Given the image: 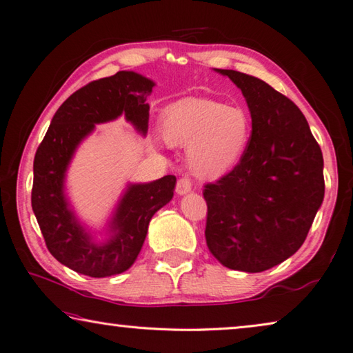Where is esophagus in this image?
<instances>
[{
  "label": "esophagus",
  "instance_id": "34e87169",
  "mask_svg": "<svg viewBox=\"0 0 353 353\" xmlns=\"http://www.w3.org/2000/svg\"><path fill=\"white\" fill-rule=\"evenodd\" d=\"M191 188H192V185H191L190 179H186V177L179 179L177 185H176V192H177V195H186L191 191Z\"/></svg>",
  "mask_w": 353,
  "mask_h": 353
}]
</instances>
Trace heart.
I'll return each mask as SVG.
<instances>
[{
    "label": "heart",
    "instance_id": "obj_1",
    "mask_svg": "<svg viewBox=\"0 0 353 353\" xmlns=\"http://www.w3.org/2000/svg\"><path fill=\"white\" fill-rule=\"evenodd\" d=\"M251 120L241 106L210 99L179 101L162 114V137L188 147L186 163L201 180H216L241 162L251 139Z\"/></svg>",
    "mask_w": 353,
    "mask_h": 353
}]
</instances>
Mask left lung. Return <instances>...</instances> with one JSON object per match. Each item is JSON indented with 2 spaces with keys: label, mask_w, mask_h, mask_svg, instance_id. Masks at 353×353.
Wrapping results in <instances>:
<instances>
[{
  "label": "left lung",
  "mask_w": 353,
  "mask_h": 353,
  "mask_svg": "<svg viewBox=\"0 0 353 353\" xmlns=\"http://www.w3.org/2000/svg\"><path fill=\"white\" fill-rule=\"evenodd\" d=\"M241 90L251 139L232 173L203 191L206 242L221 265L263 272L304 243L325 195L322 150L304 114L265 81L218 69Z\"/></svg>",
  "instance_id": "left-lung-1"
}]
</instances>
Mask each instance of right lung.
<instances>
[{"label": "right lung", "mask_w": 353, "mask_h": 353, "mask_svg": "<svg viewBox=\"0 0 353 353\" xmlns=\"http://www.w3.org/2000/svg\"><path fill=\"white\" fill-rule=\"evenodd\" d=\"M153 87L152 79L121 70L79 88L57 110L36 152L32 212L49 252L78 274L103 278L128 270L143 248L150 219L173 199L174 176L147 183L129 182L99 241L77 215L65 188L72 159L96 125L123 116L138 134L147 135L150 106L145 99Z\"/></svg>", "instance_id": "add662e5"}]
</instances>
